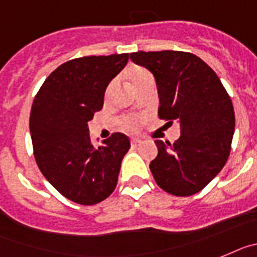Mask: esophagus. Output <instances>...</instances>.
I'll use <instances>...</instances> for the list:
<instances>
[{"label": "esophagus", "instance_id": "1", "mask_svg": "<svg viewBox=\"0 0 257 257\" xmlns=\"http://www.w3.org/2000/svg\"><path fill=\"white\" fill-rule=\"evenodd\" d=\"M131 145H132V147H137L141 145V141H140V140H137V138H133V140H131Z\"/></svg>", "mask_w": 257, "mask_h": 257}]
</instances>
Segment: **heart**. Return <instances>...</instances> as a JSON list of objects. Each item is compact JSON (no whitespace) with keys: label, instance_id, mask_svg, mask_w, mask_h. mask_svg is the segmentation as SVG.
Segmentation results:
<instances>
[{"label":"heart","instance_id":"b5f03b06","mask_svg":"<svg viewBox=\"0 0 257 257\" xmlns=\"http://www.w3.org/2000/svg\"><path fill=\"white\" fill-rule=\"evenodd\" d=\"M129 80H131L132 86L135 89H137L138 86H141L142 84L147 81H151L153 80V76L151 73L149 72L145 68H141V67H135V68H132L131 71L128 72ZM113 86H115V82H110V85L107 86L106 90V95H110L111 91H112ZM125 126L129 129H135L138 126V119H135V117H128L125 120Z\"/></svg>","mask_w":257,"mask_h":257}]
</instances>
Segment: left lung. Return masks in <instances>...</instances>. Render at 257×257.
<instances>
[{
	"label": "left lung",
	"mask_w": 257,
	"mask_h": 257,
	"mask_svg": "<svg viewBox=\"0 0 257 257\" xmlns=\"http://www.w3.org/2000/svg\"><path fill=\"white\" fill-rule=\"evenodd\" d=\"M131 59L155 77L160 119L180 124L175 144L156 140L150 171L163 190L176 196L199 193L224 168L233 141L235 115L218 76L185 51H138Z\"/></svg>",
	"instance_id": "obj_1"
}]
</instances>
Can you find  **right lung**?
I'll list each match as a JSON object with an SVG mask.
<instances>
[{"label":"right lung","mask_w":257,"mask_h":257,"mask_svg":"<svg viewBox=\"0 0 257 257\" xmlns=\"http://www.w3.org/2000/svg\"><path fill=\"white\" fill-rule=\"evenodd\" d=\"M129 54L82 57L61 64L33 99L30 131L40 171L67 199L97 204L115 190L129 138L113 133L94 146L88 121L103 107L104 91Z\"/></svg>","instance_id":"1"}]
</instances>
